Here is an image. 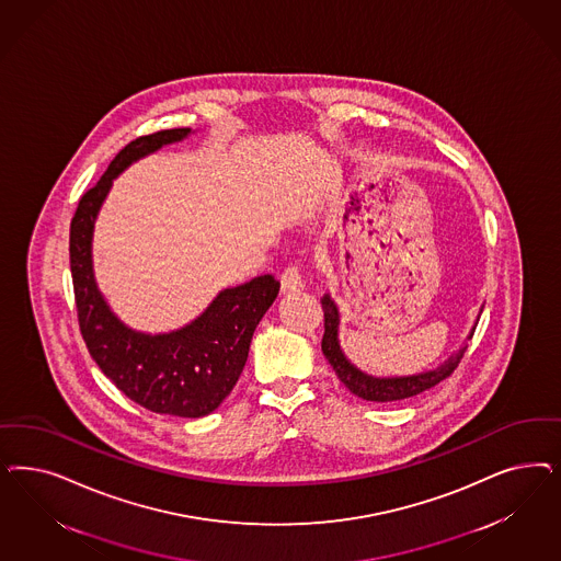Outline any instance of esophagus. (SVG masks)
Instances as JSON below:
<instances>
[{
	"label": "esophagus",
	"mask_w": 561,
	"mask_h": 561,
	"mask_svg": "<svg viewBox=\"0 0 561 561\" xmlns=\"http://www.w3.org/2000/svg\"><path fill=\"white\" fill-rule=\"evenodd\" d=\"M280 287L285 293H293V290H301L306 287V280H304V271L299 264H290L285 268V272L280 274Z\"/></svg>",
	"instance_id": "obj_1"
}]
</instances>
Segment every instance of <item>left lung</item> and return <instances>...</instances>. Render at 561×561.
I'll return each instance as SVG.
<instances>
[{
	"label": "left lung",
	"mask_w": 561,
	"mask_h": 561,
	"mask_svg": "<svg viewBox=\"0 0 561 561\" xmlns=\"http://www.w3.org/2000/svg\"><path fill=\"white\" fill-rule=\"evenodd\" d=\"M322 309H324V339H322V353L325 355L328 363L332 365V369L336 371L339 380L344 386L363 400H374V402H397L404 398L416 397L430 388H434L435 383H439L446 378H450L454 369L458 367V363L462 359L465 351L456 353L442 367H437L435 371L427 374H419V376H409V378H371L367 374L359 371L355 365L346 362V357L341 351L339 344V311L334 301L324 295L322 297Z\"/></svg>",
	"instance_id": "left-lung-1"
}]
</instances>
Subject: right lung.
Listing matches in <instances>:
<instances>
[{
	"instance_id": "add662e5",
	"label": "right lung",
	"mask_w": 561,
	"mask_h": 561,
	"mask_svg": "<svg viewBox=\"0 0 561 561\" xmlns=\"http://www.w3.org/2000/svg\"><path fill=\"white\" fill-rule=\"evenodd\" d=\"M190 127L161 129L131 140L108 163L103 178L82 194L70 225V271L78 324L92 359L129 400L152 413L204 416L229 397L248 362L253 330L280 290L264 274L225 289L198 320L171 334L148 336L122 324L103 301L92 278L94 217L113 178L127 164L169 142Z\"/></svg>"
}]
</instances>
